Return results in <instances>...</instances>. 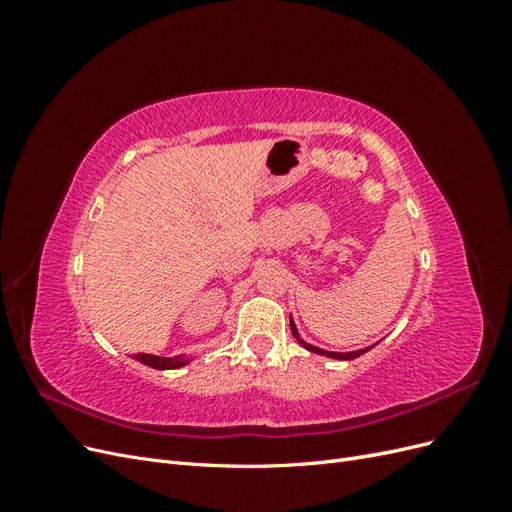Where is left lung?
Listing matches in <instances>:
<instances>
[{
  "label": "left lung",
  "instance_id": "left-lung-1",
  "mask_svg": "<svg viewBox=\"0 0 512 512\" xmlns=\"http://www.w3.org/2000/svg\"><path fill=\"white\" fill-rule=\"evenodd\" d=\"M290 331H292V335H294V337H297V342H299L305 350H309V352H316V354H322V356H329V359H337V361H352V359H356V356H361V354H365L367 350L374 348V346H367V348L354 350V352H329V350H322V348H318V346H312V344L303 342L301 335H299V331H297V327H294V320H292V316H290Z\"/></svg>",
  "mask_w": 512,
  "mask_h": 512
}]
</instances>
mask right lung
Segmentation results:
<instances>
[{
  "instance_id": "add662e5",
  "label": "right lung",
  "mask_w": 512,
  "mask_h": 512,
  "mask_svg": "<svg viewBox=\"0 0 512 512\" xmlns=\"http://www.w3.org/2000/svg\"><path fill=\"white\" fill-rule=\"evenodd\" d=\"M134 359L153 369H179L192 361L188 356H156V354H143V352L134 354Z\"/></svg>"
}]
</instances>
